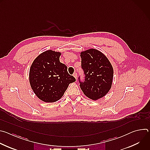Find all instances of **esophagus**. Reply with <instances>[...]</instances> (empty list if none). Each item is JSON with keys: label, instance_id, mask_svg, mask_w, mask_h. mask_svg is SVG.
Segmentation results:
<instances>
[{"label": "esophagus", "instance_id": "esophagus-1", "mask_svg": "<svg viewBox=\"0 0 150 150\" xmlns=\"http://www.w3.org/2000/svg\"><path fill=\"white\" fill-rule=\"evenodd\" d=\"M73 76H74V77H75V79H76V78H77V74H76V72H75V73H74V75H73Z\"/></svg>", "mask_w": 150, "mask_h": 150}]
</instances>
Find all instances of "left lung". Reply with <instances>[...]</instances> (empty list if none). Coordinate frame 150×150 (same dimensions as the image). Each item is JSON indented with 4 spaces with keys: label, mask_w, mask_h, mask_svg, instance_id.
<instances>
[{
    "label": "left lung",
    "mask_w": 150,
    "mask_h": 150,
    "mask_svg": "<svg viewBox=\"0 0 150 150\" xmlns=\"http://www.w3.org/2000/svg\"><path fill=\"white\" fill-rule=\"evenodd\" d=\"M81 68L85 75L84 81H80L83 94L93 100L105 96L112 87L113 69L110 61L98 50L90 49L81 52Z\"/></svg>",
    "instance_id": "left-lung-1"
}]
</instances>
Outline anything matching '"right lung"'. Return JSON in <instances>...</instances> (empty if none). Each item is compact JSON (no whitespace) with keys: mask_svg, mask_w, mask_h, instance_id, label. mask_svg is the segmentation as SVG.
<instances>
[{"mask_svg":"<svg viewBox=\"0 0 150 150\" xmlns=\"http://www.w3.org/2000/svg\"><path fill=\"white\" fill-rule=\"evenodd\" d=\"M60 52L47 50L33 61L29 73L31 87L41 100L53 103L59 100L69 84L76 81L67 71V67L60 62Z\"/></svg>","mask_w":150,"mask_h":150,"instance_id":"right-lung-1","label":"right lung"}]
</instances>
